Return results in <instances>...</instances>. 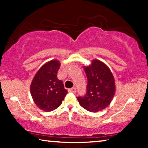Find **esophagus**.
Masks as SVG:
<instances>
[{"label": "esophagus", "mask_w": 148, "mask_h": 148, "mask_svg": "<svg viewBox=\"0 0 148 148\" xmlns=\"http://www.w3.org/2000/svg\"><path fill=\"white\" fill-rule=\"evenodd\" d=\"M69 92H73V93H75L76 92V90L75 88H71V89L69 90Z\"/></svg>", "instance_id": "1"}]
</instances>
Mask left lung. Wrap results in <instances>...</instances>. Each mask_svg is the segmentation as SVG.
Returning <instances> with one entry per match:
<instances>
[{"label": "left lung", "instance_id": "left-lung-1", "mask_svg": "<svg viewBox=\"0 0 148 148\" xmlns=\"http://www.w3.org/2000/svg\"><path fill=\"white\" fill-rule=\"evenodd\" d=\"M84 68L88 79L87 92L84 97H78V101L88 111H102L111 103L115 92L113 73L106 64L96 59Z\"/></svg>", "mask_w": 148, "mask_h": 148}]
</instances>
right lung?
<instances>
[{
  "instance_id": "obj_1",
  "label": "right lung",
  "mask_w": 148,
  "mask_h": 148,
  "mask_svg": "<svg viewBox=\"0 0 148 148\" xmlns=\"http://www.w3.org/2000/svg\"><path fill=\"white\" fill-rule=\"evenodd\" d=\"M60 67L59 60H52L40 67L30 84V93L34 102L40 109L49 112L62 103L67 94L62 81L57 78Z\"/></svg>"
}]
</instances>
